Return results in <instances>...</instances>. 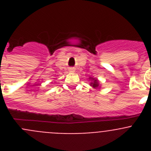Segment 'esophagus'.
<instances>
[{"mask_svg": "<svg viewBox=\"0 0 151 151\" xmlns=\"http://www.w3.org/2000/svg\"><path fill=\"white\" fill-rule=\"evenodd\" d=\"M72 69V70H73V69Z\"/></svg>", "mask_w": 151, "mask_h": 151, "instance_id": "1", "label": "esophagus"}]
</instances>
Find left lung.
<instances>
[{
  "instance_id": "1",
  "label": "left lung",
  "mask_w": 151,
  "mask_h": 151,
  "mask_svg": "<svg viewBox=\"0 0 151 151\" xmlns=\"http://www.w3.org/2000/svg\"><path fill=\"white\" fill-rule=\"evenodd\" d=\"M91 85H92V86H93L94 88H97V86H98V82H97V80L95 79V80H94V83H91Z\"/></svg>"
}]
</instances>
